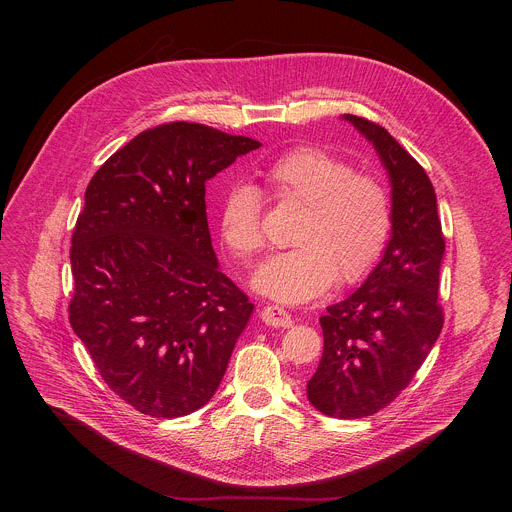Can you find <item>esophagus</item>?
Instances as JSON below:
<instances>
[{
	"label": "esophagus",
	"mask_w": 512,
	"mask_h": 512,
	"mask_svg": "<svg viewBox=\"0 0 512 512\" xmlns=\"http://www.w3.org/2000/svg\"><path fill=\"white\" fill-rule=\"evenodd\" d=\"M259 316L271 328H289L291 326V316L279 306H265Z\"/></svg>",
	"instance_id": "1"
}]
</instances>
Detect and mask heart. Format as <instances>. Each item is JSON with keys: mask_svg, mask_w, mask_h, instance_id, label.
Wrapping results in <instances>:
<instances>
[{"mask_svg": "<svg viewBox=\"0 0 512 512\" xmlns=\"http://www.w3.org/2000/svg\"><path fill=\"white\" fill-rule=\"evenodd\" d=\"M271 196L302 206L291 243L269 257L253 285L279 304H304L336 283L367 275L387 247L393 208L385 182L318 145H298L263 168ZM261 192L249 182L231 184L218 204V231L239 259H253L265 245Z\"/></svg>", "mask_w": 512, "mask_h": 512, "instance_id": "b5f03b06", "label": "heart"}]
</instances>
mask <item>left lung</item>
I'll use <instances>...</instances> for the list:
<instances>
[{"label": "left lung", "instance_id": "1", "mask_svg": "<svg viewBox=\"0 0 512 512\" xmlns=\"http://www.w3.org/2000/svg\"><path fill=\"white\" fill-rule=\"evenodd\" d=\"M344 119L375 145L389 174L393 227L367 281L320 318L324 352L308 399L328 417L358 419L397 399L442 332L437 291L446 239L419 162L379 123Z\"/></svg>", "mask_w": 512, "mask_h": 512}]
</instances>
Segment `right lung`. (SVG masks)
Wrapping results in <instances>:
<instances>
[{
    "label": "right lung",
    "mask_w": 512,
    "mask_h": 512,
    "mask_svg": "<svg viewBox=\"0 0 512 512\" xmlns=\"http://www.w3.org/2000/svg\"><path fill=\"white\" fill-rule=\"evenodd\" d=\"M259 141L174 121L135 135L91 178L72 233L68 320L109 389L182 417L221 385L253 304L218 269L206 182Z\"/></svg>",
    "instance_id": "obj_1"
}]
</instances>
